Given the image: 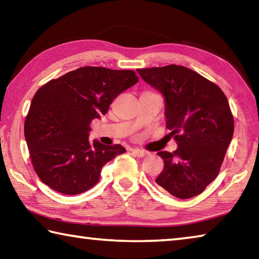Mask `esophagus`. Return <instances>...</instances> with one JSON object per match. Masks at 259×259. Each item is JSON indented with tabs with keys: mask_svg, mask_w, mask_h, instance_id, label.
Segmentation results:
<instances>
[{
	"mask_svg": "<svg viewBox=\"0 0 259 259\" xmlns=\"http://www.w3.org/2000/svg\"><path fill=\"white\" fill-rule=\"evenodd\" d=\"M133 154H134L135 156H137V157H144V156H145V155L147 154V152L142 151V150H134V151H133Z\"/></svg>",
	"mask_w": 259,
	"mask_h": 259,
	"instance_id": "34e87169",
	"label": "esophagus"
}]
</instances>
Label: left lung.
<instances>
[{"label":"left lung","mask_w":259,"mask_h":259,"mask_svg":"<svg viewBox=\"0 0 259 259\" xmlns=\"http://www.w3.org/2000/svg\"><path fill=\"white\" fill-rule=\"evenodd\" d=\"M137 72L163 96L165 125L178 145L174 152H157L164 168L155 182L178 199L199 195L217 177L233 137L227 98L221 88L187 67Z\"/></svg>","instance_id":"1"}]
</instances>
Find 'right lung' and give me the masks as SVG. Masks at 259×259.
Returning <instances> with one entry per match:
<instances>
[{
    "mask_svg": "<svg viewBox=\"0 0 259 259\" xmlns=\"http://www.w3.org/2000/svg\"><path fill=\"white\" fill-rule=\"evenodd\" d=\"M138 82L134 71L80 67L41 87L25 121V138L35 172L52 190L75 195L97 184L103 166L125 152L120 144L89 140L122 91Z\"/></svg>",
    "mask_w": 259,
    "mask_h": 259,
    "instance_id": "1",
    "label": "right lung"
}]
</instances>
